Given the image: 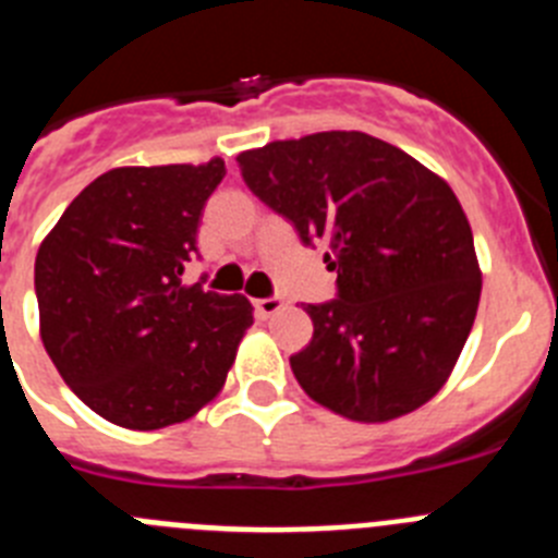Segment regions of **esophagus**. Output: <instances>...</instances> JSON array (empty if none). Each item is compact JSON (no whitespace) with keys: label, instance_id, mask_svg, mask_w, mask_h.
<instances>
[{"label":"esophagus","instance_id":"34e87169","mask_svg":"<svg viewBox=\"0 0 558 558\" xmlns=\"http://www.w3.org/2000/svg\"><path fill=\"white\" fill-rule=\"evenodd\" d=\"M284 307V302L282 299H279V295H270V299H256L254 302V310H256V315H259V318H274L276 313H279V310Z\"/></svg>","mask_w":558,"mask_h":558}]
</instances>
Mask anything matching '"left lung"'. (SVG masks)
Listing matches in <instances>:
<instances>
[{
  "instance_id": "1",
  "label": "left lung",
  "mask_w": 558,
  "mask_h": 558,
  "mask_svg": "<svg viewBox=\"0 0 558 558\" xmlns=\"http://www.w3.org/2000/svg\"><path fill=\"white\" fill-rule=\"evenodd\" d=\"M245 184L324 240L338 299L307 304L299 386L352 422H391L441 391L475 324L481 268L456 192L405 150L324 131L236 156Z\"/></svg>"
}]
</instances>
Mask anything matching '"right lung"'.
<instances>
[{
  "label": "right lung",
  "instance_id": "right-lung-1",
  "mask_svg": "<svg viewBox=\"0 0 558 558\" xmlns=\"http://www.w3.org/2000/svg\"><path fill=\"white\" fill-rule=\"evenodd\" d=\"M223 175V159L108 170L38 248L44 349L113 425L159 430L195 416L220 393L254 324L245 295L181 279Z\"/></svg>",
  "mask_w": 558,
  "mask_h": 558
}]
</instances>
